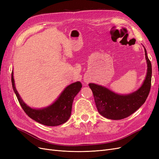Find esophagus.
<instances>
[{
	"label": "esophagus",
	"mask_w": 159,
	"mask_h": 159,
	"mask_svg": "<svg viewBox=\"0 0 159 159\" xmlns=\"http://www.w3.org/2000/svg\"><path fill=\"white\" fill-rule=\"evenodd\" d=\"M85 82H88V80H85Z\"/></svg>",
	"instance_id": "1"
}]
</instances>
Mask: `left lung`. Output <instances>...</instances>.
Returning a JSON list of instances; mask_svg holds the SVG:
<instances>
[{
	"instance_id": "left-lung-1",
	"label": "left lung",
	"mask_w": 159,
	"mask_h": 159,
	"mask_svg": "<svg viewBox=\"0 0 159 159\" xmlns=\"http://www.w3.org/2000/svg\"><path fill=\"white\" fill-rule=\"evenodd\" d=\"M145 48L147 72L142 85L139 89L127 95H120L102 85L91 83L95 103L98 112L109 119L119 120L126 118L140 108L145 102L151 86L152 66Z\"/></svg>"
}]
</instances>
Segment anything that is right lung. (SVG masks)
Segmentation results:
<instances>
[{
    "instance_id": "right-lung-1",
    "label": "right lung",
    "mask_w": 159,
    "mask_h": 159,
    "mask_svg": "<svg viewBox=\"0 0 159 159\" xmlns=\"http://www.w3.org/2000/svg\"><path fill=\"white\" fill-rule=\"evenodd\" d=\"M11 80L13 90L25 112L33 120L46 126H57L68 121L71 115L74 99L82 87L80 81L71 84L67 86L52 105L44 108L34 109L28 106L18 94L14 84L13 71Z\"/></svg>"
}]
</instances>
